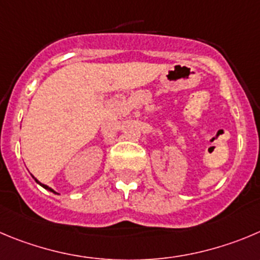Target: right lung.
Wrapping results in <instances>:
<instances>
[{
	"label": "right lung",
	"mask_w": 260,
	"mask_h": 260,
	"mask_svg": "<svg viewBox=\"0 0 260 260\" xmlns=\"http://www.w3.org/2000/svg\"><path fill=\"white\" fill-rule=\"evenodd\" d=\"M33 178H35V177H33ZM35 179H36V178H35ZM36 182H37L38 185H41V186H42V187H43V188H46V190L51 191V192H53V193H56V192H55V191H53V190H52V188H51V187H48V186H46V185H43V183H41V182H40V181H38V179H36Z\"/></svg>",
	"instance_id": "1"
}]
</instances>
